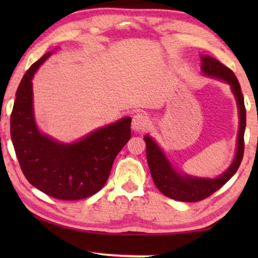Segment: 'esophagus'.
Listing matches in <instances>:
<instances>
[{
  "label": "esophagus",
  "mask_w": 258,
  "mask_h": 258,
  "mask_svg": "<svg viewBox=\"0 0 258 258\" xmlns=\"http://www.w3.org/2000/svg\"><path fill=\"white\" fill-rule=\"evenodd\" d=\"M149 117L146 114L139 112V114L134 115L132 126L135 132H143V130H146L149 126Z\"/></svg>",
  "instance_id": "esophagus-1"
}]
</instances>
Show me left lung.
<instances>
[{
    "mask_svg": "<svg viewBox=\"0 0 258 258\" xmlns=\"http://www.w3.org/2000/svg\"><path fill=\"white\" fill-rule=\"evenodd\" d=\"M202 59V72L208 76L216 77V79L223 80L231 86L232 93H234L236 100H237L239 109V130L237 139V150L234 162L224 174L220 177L209 179V178H196L190 176L179 175L175 169L171 167L167 157L162 153L156 143L150 139L149 136L144 137L147 144V161L149 164L151 177L154 179L155 185L157 189L169 199L182 201V202H199L215 191L221 189L232 176L238 170L241 164L243 154H244V130L246 122V114L244 107V98L241 91L237 77L228 67L221 63L218 59L204 55L201 57Z\"/></svg>",
    "mask_w": 258,
    "mask_h": 258,
    "instance_id": "left-lung-1",
    "label": "left lung"
}]
</instances>
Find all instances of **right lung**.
Masks as SVG:
<instances>
[{
	"instance_id": "right-lung-1",
	"label": "right lung",
	"mask_w": 258,
	"mask_h": 258,
	"mask_svg": "<svg viewBox=\"0 0 258 258\" xmlns=\"http://www.w3.org/2000/svg\"><path fill=\"white\" fill-rule=\"evenodd\" d=\"M50 54H44L24 74L10 116V135L17 160L28 182L57 200L75 201L103 188L115 157L132 136V118L91 133L74 144H62L42 135L35 124L31 79Z\"/></svg>"
}]
</instances>
